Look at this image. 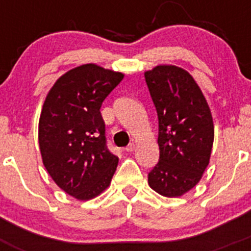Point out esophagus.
Returning a JSON list of instances; mask_svg holds the SVG:
<instances>
[{
  "instance_id": "1",
  "label": "esophagus",
  "mask_w": 251,
  "mask_h": 251,
  "mask_svg": "<svg viewBox=\"0 0 251 251\" xmlns=\"http://www.w3.org/2000/svg\"><path fill=\"white\" fill-rule=\"evenodd\" d=\"M134 148H136V145H134V143H130V145H128L127 147L124 148V151H127V152H133Z\"/></svg>"
}]
</instances>
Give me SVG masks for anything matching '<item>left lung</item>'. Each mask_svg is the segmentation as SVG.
<instances>
[{
    "label": "left lung",
    "mask_w": 251,
    "mask_h": 251,
    "mask_svg": "<svg viewBox=\"0 0 251 251\" xmlns=\"http://www.w3.org/2000/svg\"><path fill=\"white\" fill-rule=\"evenodd\" d=\"M145 77L158 115L159 146V161L148 174V185L162 196L179 197L199 183L210 162L211 110L182 68L157 65Z\"/></svg>",
    "instance_id": "obj_1"
}]
</instances>
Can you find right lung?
Wrapping results in <instances>:
<instances>
[{
	"label": "right lung",
	"instance_id": "1",
	"mask_svg": "<svg viewBox=\"0 0 251 251\" xmlns=\"http://www.w3.org/2000/svg\"><path fill=\"white\" fill-rule=\"evenodd\" d=\"M123 77L84 64L61 75L44 101L39 121L43 163L54 182L76 200L100 195L117 170L118 157L106 148L100 106Z\"/></svg>",
	"mask_w": 251,
	"mask_h": 251
}]
</instances>
